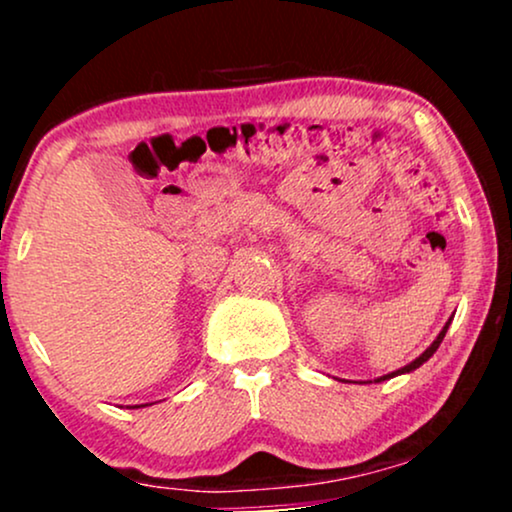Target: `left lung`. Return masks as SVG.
<instances>
[{
  "label": "left lung",
  "mask_w": 512,
  "mask_h": 512,
  "mask_svg": "<svg viewBox=\"0 0 512 512\" xmlns=\"http://www.w3.org/2000/svg\"><path fill=\"white\" fill-rule=\"evenodd\" d=\"M450 324H452V317H450V319H447V324L443 326V331H440V333H438V338H436V340H433V342H431V345H429V347H426V349H424V352H422V354H419L415 361H410V363H408V366H403V368H398V370H394V373H389V375H382V377H377V380H375V382H384V380H391V377H396V375H405V373H412V370H417L419 366H422V363H426V361H429V359H431V356H433V354H436V349L440 347V342H443V338H445V333H447V328H450Z\"/></svg>",
  "instance_id": "left-lung-1"
}]
</instances>
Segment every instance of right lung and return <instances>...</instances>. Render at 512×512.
Masks as SVG:
<instances>
[{"instance_id": "right-lung-1", "label": "right lung", "mask_w": 512, "mask_h": 512, "mask_svg": "<svg viewBox=\"0 0 512 512\" xmlns=\"http://www.w3.org/2000/svg\"><path fill=\"white\" fill-rule=\"evenodd\" d=\"M135 408H142V405H135Z\"/></svg>"}]
</instances>
